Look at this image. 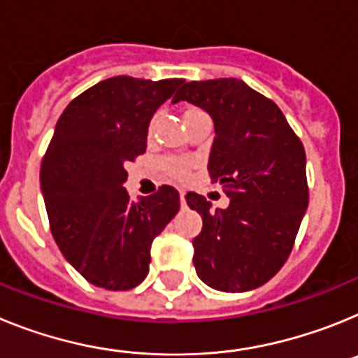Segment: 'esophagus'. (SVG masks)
Segmentation results:
<instances>
[{
	"instance_id": "1",
	"label": "esophagus",
	"mask_w": 358,
	"mask_h": 358,
	"mask_svg": "<svg viewBox=\"0 0 358 358\" xmlns=\"http://www.w3.org/2000/svg\"><path fill=\"white\" fill-rule=\"evenodd\" d=\"M180 201H182V205H185V191H180Z\"/></svg>"
}]
</instances>
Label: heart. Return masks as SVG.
<instances>
[{
	"instance_id": "obj_1",
	"label": "heart",
	"mask_w": 358,
	"mask_h": 358,
	"mask_svg": "<svg viewBox=\"0 0 358 358\" xmlns=\"http://www.w3.org/2000/svg\"><path fill=\"white\" fill-rule=\"evenodd\" d=\"M200 111L201 110H198V108H191V110L185 111V117H191V115L200 113ZM153 122H151V129H153ZM162 169L166 171L171 178L185 180L189 175V162L183 160V158H164L162 160Z\"/></svg>"
}]
</instances>
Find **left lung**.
Returning a JSON list of instances; mask_svg holds the SVG:
<instances>
[{
    "instance_id": "left-lung-1",
    "label": "left lung",
    "mask_w": 358,
    "mask_h": 358,
    "mask_svg": "<svg viewBox=\"0 0 358 358\" xmlns=\"http://www.w3.org/2000/svg\"><path fill=\"white\" fill-rule=\"evenodd\" d=\"M178 101L213 117L207 169L231 198L227 209H213L201 194L185 196L203 220L192 239L198 278L214 290H254L285 265L308 207L304 145L278 104L243 80H191Z\"/></svg>"
}]
</instances>
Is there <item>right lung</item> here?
Wrapping results in <instances>:
<instances>
[{"label": "right lung", "instance_id": "add662e5", "mask_svg": "<svg viewBox=\"0 0 358 358\" xmlns=\"http://www.w3.org/2000/svg\"><path fill=\"white\" fill-rule=\"evenodd\" d=\"M183 79L101 80L59 117L41 162V191L59 250L95 287L129 290L149 272L151 243L180 209L162 185L133 201L126 164L145 153L155 111Z\"/></svg>", "mask_w": 358, "mask_h": 358}]
</instances>
